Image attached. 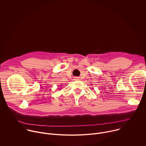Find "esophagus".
<instances>
[{
	"label": "esophagus",
	"instance_id": "1",
	"mask_svg": "<svg viewBox=\"0 0 146 146\" xmlns=\"http://www.w3.org/2000/svg\"><path fill=\"white\" fill-rule=\"evenodd\" d=\"M74 80H77V79H78V77H74Z\"/></svg>",
	"mask_w": 146,
	"mask_h": 146
}]
</instances>
